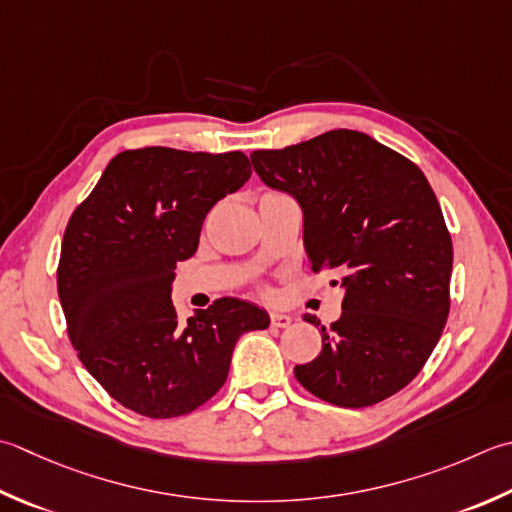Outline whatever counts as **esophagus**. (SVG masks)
<instances>
[{
  "label": "esophagus",
  "instance_id": "obj_1",
  "mask_svg": "<svg viewBox=\"0 0 512 512\" xmlns=\"http://www.w3.org/2000/svg\"><path fill=\"white\" fill-rule=\"evenodd\" d=\"M293 324V317L286 315V313H270V326L275 328H286Z\"/></svg>",
  "mask_w": 512,
  "mask_h": 512
}]
</instances>
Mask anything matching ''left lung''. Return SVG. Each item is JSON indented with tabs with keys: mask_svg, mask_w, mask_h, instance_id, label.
Instances as JSON below:
<instances>
[{
	"mask_svg": "<svg viewBox=\"0 0 512 512\" xmlns=\"http://www.w3.org/2000/svg\"><path fill=\"white\" fill-rule=\"evenodd\" d=\"M250 159L266 186L302 206L315 273L342 275V317L322 326V350L295 366L297 382L342 408L395 395L433 353L450 308L453 242L428 179L393 148L346 128Z\"/></svg>",
	"mask_w": 512,
	"mask_h": 512,
	"instance_id": "left-lung-1",
	"label": "left lung"
}]
</instances>
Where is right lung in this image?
Segmentation results:
<instances>
[{
  "instance_id": "1",
  "label": "right lung",
  "mask_w": 512,
  "mask_h": 512,
  "mask_svg": "<svg viewBox=\"0 0 512 512\" xmlns=\"http://www.w3.org/2000/svg\"><path fill=\"white\" fill-rule=\"evenodd\" d=\"M253 170L244 153L164 146L110 159L66 226L57 293L70 344L106 393L135 413H193L224 386L237 339L270 317L222 297L188 322L170 299L177 262L193 257L219 199Z\"/></svg>"
}]
</instances>
